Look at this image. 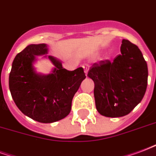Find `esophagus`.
<instances>
[{"mask_svg": "<svg viewBox=\"0 0 156 156\" xmlns=\"http://www.w3.org/2000/svg\"><path fill=\"white\" fill-rule=\"evenodd\" d=\"M83 68H84V70H85V75H87L88 71H89V66H88L87 64H85V65H83Z\"/></svg>", "mask_w": 156, "mask_h": 156, "instance_id": "esophagus-1", "label": "esophagus"}]
</instances>
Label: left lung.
<instances>
[{"label":"left lung","instance_id":"1","mask_svg":"<svg viewBox=\"0 0 156 156\" xmlns=\"http://www.w3.org/2000/svg\"><path fill=\"white\" fill-rule=\"evenodd\" d=\"M88 76L94 83L95 106L101 115L118 118L128 114L146 93L148 68L138 47L123 39L121 54L113 62L94 63Z\"/></svg>","mask_w":156,"mask_h":156}]
</instances>
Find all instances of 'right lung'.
<instances>
[{"instance_id":"add662e5","label":"right lung","mask_w":156,"mask_h":156,"mask_svg":"<svg viewBox=\"0 0 156 156\" xmlns=\"http://www.w3.org/2000/svg\"><path fill=\"white\" fill-rule=\"evenodd\" d=\"M48 50L45 43L27 46L15 57L9 76L16 106L24 115L43 123L59 121L68 115L74 95L86 77L82 67L67 71L51 56L48 58L55 66L52 72L37 73L33 65L36 56L46 57Z\"/></svg>"}]
</instances>
